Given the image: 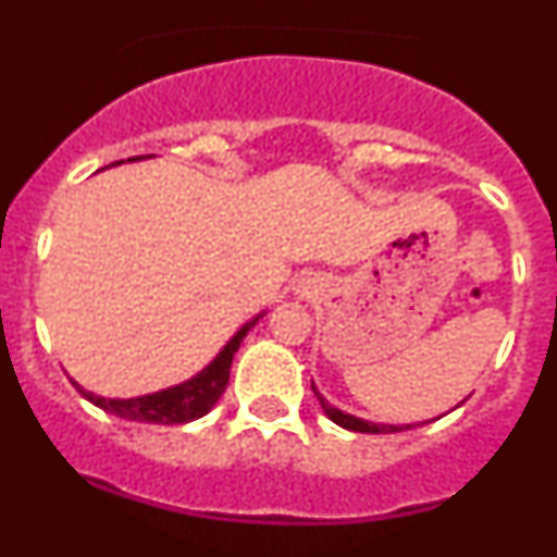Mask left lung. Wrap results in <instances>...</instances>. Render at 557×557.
<instances>
[{
	"mask_svg": "<svg viewBox=\"0 0 557 557\" xmlns=\"http://www.w3.org/2000/svg\"><path fill=\"white\" fill-rule=\"evenodd\" d=\"M314 391V385H312ZM314 396H318L320 407H323V412L329 414L331 420H334L336 425H342V429L347 431H358V434H396V431H407L412 429V425H385V423H369V420H361V418H352V414L342 412V409L331 407L329 401H325L323 396H320L318 391H314Z\"/></svg>",
	"mask_w": 557,
	"mask_h": 557,
	"instance_id": "1",
	"label": "left lung"
}]
</instances>
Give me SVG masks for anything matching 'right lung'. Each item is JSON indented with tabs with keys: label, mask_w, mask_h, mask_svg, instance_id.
I'll return each mask as SVG.
<instances>
[{
	"label": "right lung",
	"mask_w": 557,
	"mask_h": 557,
	"mask_svg": "<svg viewBox=\"0 0 557 557\" xmlns=\"http://www.w3.org/2000/svg\"><path fill=\"white\" fill-rule=\"evenodd\" d=\"M137 159H145V156H134V159L128 161H137ZM115 164H123V161H115ZM256 320H250V323L237 331V336L223 347L221 356H218L205 372H199L194 380H188V383L183 385L166 387V391L150 393V396L126 398V401H123V398L94 396V393L83 391L77 383L72 385H75L88 401L97 404V407L104 409V412L117 414V418L137 420V423H161V425L190 423V420L210 412V409L218 404V398L223 396V391H226L228 385V374H232L234 352L239 350V345H243L247 331L256 325Z\"/></svg>",
	"instance_id": "right-lung-1"
}]
</instances>
